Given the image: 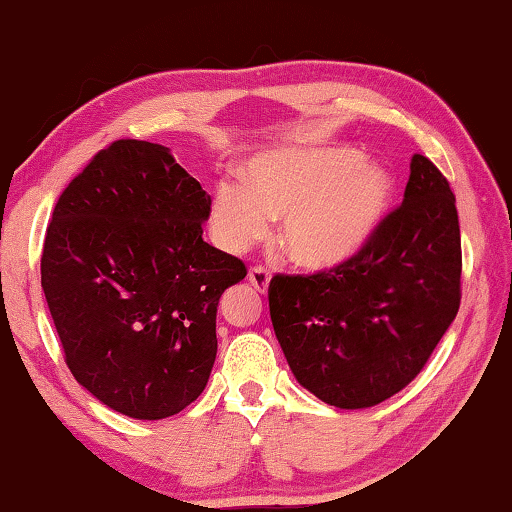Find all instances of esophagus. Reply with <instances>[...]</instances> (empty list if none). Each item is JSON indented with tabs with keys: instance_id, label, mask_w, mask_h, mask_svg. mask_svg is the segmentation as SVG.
Returning a JSON list of instances; mask_svg holds the SVG:
<instances>
[{
	"instance_id": "obj_1",
	"label": "esophagus",
	"mask_w": 512,
	"mask_h": 512,
	"mask_svg": "<svg viewBox=\"0 0 512 512\" xmlns=\"http://www.w3.org/2000/svg\"><path fill=\"white\" fill-rule=\"evenodd\" d=\"M248 282L253 284V287L259 293H266L268 291V282H271V273H268L264 266H253L248 271Z\"/></svg>"
}]
</instances>
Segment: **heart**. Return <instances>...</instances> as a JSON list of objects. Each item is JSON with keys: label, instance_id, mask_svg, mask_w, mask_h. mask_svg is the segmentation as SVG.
I'll return each mask as SVG.
<instances>
[{"label": "heart", "instance_id": "heart-1", "mask_svg": "<svg viewBox=\"0 0 512 512\" xmlns=\"http://www.w3.org/2000/svg\"><path fill=\"white\" fill-rule=\"evenodd\" d=\"M393 196L381 164L350 149L296 146L248 164L246 187L216 185L212 230L230 253L262 239L282 219L280 244L293 264L325 271L348 262L377 230Z\"/></svg>", "mask_w": 512, "mask_h": 512}]
</instances>
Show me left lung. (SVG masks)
<instances>
[{
	"label": "left lung",
	"instance_id": "8db88e82",
	"mask_svg": "<svg viewBox=\"0 0 512 512\" xmlns=\"http://www.w3.org/2000/svg\"><path fill=\"white\" fill-rule=\"evenodd\" d=\"M456 196L415 153L402 205L348 262L277 273L268 307L289 368L339 409H366L418 377L461 305Z\"/></svg>",
	"mask_w": 512,
	"mask_h": 512
}]
</instances>
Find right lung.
<instances>
[{
    "label": "right lung",
    "instance_id": "obj_1",
    "mask_svg": "<svg viewBox=\"0 0 512 512\" xmlns=\"http://www.w3.org/2000/svg\"><path fill=\"white\" fill-rule=\"evenodd\" d=\"M212 198L167 146L117 140L65 187L42 291L74 379L128 418L192 404L216 359V307L246 277L203 241Z\"/></svg>",
    "mask_w": 512,
    "mask_h": 512
}]
</instances>
